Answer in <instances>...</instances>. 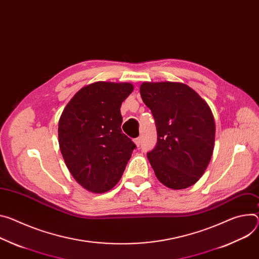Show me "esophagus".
I'll use <instances>...</instances> for the list:
<instances>
[{
  "instance_id": "obj_1",
  "label": "esophagus",
  "mask_w": 259,
  "mask_h": 259,
  "mask_svg": "<svg viewBox=\"0 0 259 259\" xmlns=\"http://www.w3.org/2000/svg\"><path fill=\"white\" fill-rule=\"evenodd\" d=\"M134 144L137 146V147H139V145H140V143H142V139H140V137H137V138H135L134 140Z\"/></svg>"
}]
</instances>
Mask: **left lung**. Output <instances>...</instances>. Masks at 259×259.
<instances>
[{
    "label": "left lung",
    "mask_w": 259,
    "mask_h": 259,
    "mask_svg": "<svg viewBox=\"0 0 259 259\" xmlns=\"http://www.w3.org/2000/svg\"><path fill=\"white\" fill-rule=\"evenodd\" d=\"M139 91L157 127V145L148 153L152 168L164 186L186 189L202 177L213 155V112L193 89L182 82L146 81Z\"/></svg>",
    "instance_id": "left-lung-1"
}]
</instances>
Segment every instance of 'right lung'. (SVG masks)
Returning a JSON list of instances; mask_svg holds the SVG:
<instances>
[{
	"label": "right lung",
	"mask_w": 259,
	"mask_h": 259,
	"mask_svg": "<svg viewBox=\"0 0 259 259\" xmlns=\"http://www.w3.org/2000/svg\"><path fill=\"white\" fill-rule=\"evenodd\" d=\"M130 82L97 81L81 88L59 120V145L66 166L85 190L104 193L117 184L135 145L121 129V105Z\"/></svg>",
	"instance_id": "1"
}]
</instances>
